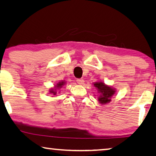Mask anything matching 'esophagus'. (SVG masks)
Wrapping results in <instances>:
<instances>
[{"instance_id":"esophagus-1","label":"esophagus","mask_w":156,"mask_h":156,"mask_svg":"<svg viewBox=\"0 0 156 156\" xmlns=\"http://www.w3.org/2000/svg\"><path fill=\"white\" fill-rule=\"evenodd\" d=\"M76 82H77L78 84H79V85H83L84 84L85 81L83 78H78L77 80H76Z\"/></svg>"}]
</instances>
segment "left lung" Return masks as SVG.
Wrapping results in <instances>:
<instances>
[{
	"label": "left lung",
	"instance_id": "1",
	"mask_svg": "<svg viewBox=\"0 0 156 156\" xmlns=\"http://www.w3.org/2000/svg\"><path fill=\"white\" fill-rule=\"evenodd\" d=\"M94 87L97 88L99 93H101L100 96L99 97L98 100L102 104H106L111 101V97L114 94L115 90L106 85L103 83H95Z\"/></svg>",
	"mask_w": 156,
	"mask_h": 156
}]
</instances>
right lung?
<instances>
[{
    "label": "right lung",
    "mask_w": 156,
    "mask_h": 156,
    "mask_svg": "<svg viewBox=\"0 0 156 156\" xmlns=\"http://www.w3.org/2000/svg\"><path fill=\"white\" fill-rule=\"evenodd\" d=\"M64 84H65V82H64V81H62V82H59V83H57V85H56V87H57V88H61ZM50 93H52L53 94H56V92L54 91V90H53V89L50 90Z\"/></svg>",
    "instance_id": "right-lung-1"
}]
</instances>
